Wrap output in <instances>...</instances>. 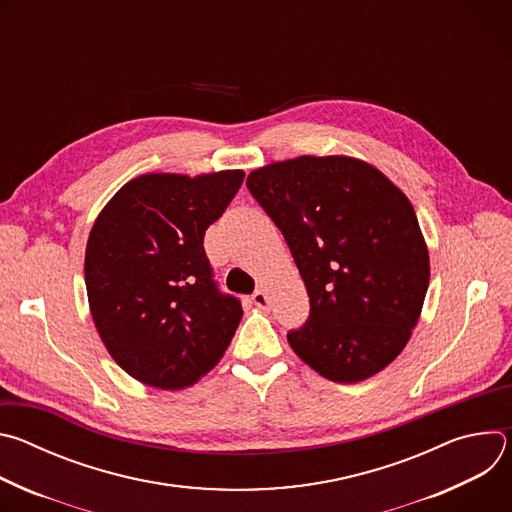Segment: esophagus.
Returning <instances> with one entry per match:
<instances>
[{"instance_id":"1","label":"esophagus","mask_w":512,"mask_h":512,"mask_svg":"<svg viewBox=\"0 0 512 512\" xmlns=\"http://www.w3.org/2000/svg\"><path fill=\"white\" fill-rule=\"evenodd\" d=\"M253 304H255L257 308H261V310H267L269 300H267L265 289H257V291H255V294H253Z\"/></svg>"}]
</instances>
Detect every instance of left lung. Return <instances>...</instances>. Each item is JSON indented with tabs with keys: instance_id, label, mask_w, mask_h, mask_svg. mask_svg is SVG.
<instances>
[{
	"instance_id": "1",
	"label": "left lung",
	"mask_w": 512,
	"mask_h": 512,
	"mask_svg": "<svg viewBox=\"0 0 512 512\" xmlns=\"http://www.w3.org/2000/svg\"><path fill=\"white\" fill-rule=\"evenodd\" d=\"M247 188L283 233L310 296L289 346L334 383L377 375L401 354L429 285V251L409 198L350 156L257 168Z\"/></svg>"
}]
</instances>
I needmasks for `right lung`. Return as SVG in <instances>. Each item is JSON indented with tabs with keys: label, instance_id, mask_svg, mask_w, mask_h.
Segmentation results:
<instances>
[{
	"label": "right lung",
	"instance_id": "add662e5",
	"mask_svg": "<svg viewBox=\"0 0 512 512\" xmlns=\"http://www.w3.org/2000/svg\"><path fill=\"white\" fill-rule=\"evenodd\" d=\"M245 178L141 174L103 206L85 251L97 332L135 381L178 391L223 358L243 308L212 281L202 241Z\"/></svg>",
	"mask_w": 512,
	"mask_h": 512
}]
</instances>
